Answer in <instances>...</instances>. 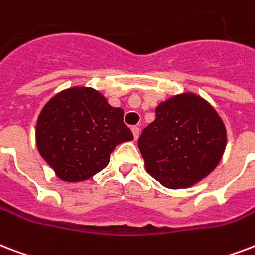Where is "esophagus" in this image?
<instances>
[{
  "label": "esophagus",
  "instance_id": "obj_1",
  "mask_svg": "<svg viewBox=\"0 0 255 255\" xmlns=\"http://www.w3.org/2000/svg\"><path fill=\"white\" fill-rule=\"evenodd\" d=\"M132 133H133V137L135 139H137L139 137V133H140V129H139V127L137 126H132Z\"/></svg>",
  "mask_w": 255,
  "mask_h": 255
}]
</instances>
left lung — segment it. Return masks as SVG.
<instances>
[{
	"label": "left lung",
	"instance_id": "obj_1",
	"mask_svg": "<svg viewBox=\"0 0 255 255\" xmlns=\"http://www.w3.org/2000/svg\"><path fill=\"white\" fill-rule=\"evenodd\" d=\"M156 118L143 129L137 147L145 170L167 188H186L218 166L226 128L217 111L194 93L160 103Z\"/></svg>",
	"mask_w": 255,
	"mask_h": 255
}]
</instances>
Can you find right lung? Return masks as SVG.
<instances>
[{
  "instance_id": "1",
  "label": "right lung",
  "mask_w": 255,
  "mask_h": 255,
  "mask_svg": "<svg viewBox=\"0 0 255 255\" xmlns=\"http://www.w3.org/2000/svg\"><path fill=\"white\" fill-rule=\"evenodd\" d=\"M124 111L92 88L57 93L37 119L38 152L65 182H81L102 171L118 144L133 139Z\"/></svg>"
}]
</instances>
